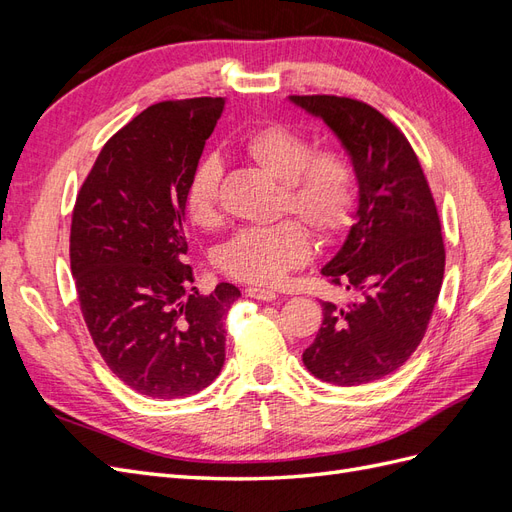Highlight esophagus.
<instances>
[{
    "label": "esophagus",
    "instance_id": "34e87169",
    "mask_svg": "<svg viewBox=\"0 0 512 512\" xmlns=\"http://www.w3.org/2000/svg\"><path fill=\"white\" fill-rule=\"evenodd\" d=\"M247 292V297H252V299H256V301H275L277 299V294L273 292V290H269V288H260V286H250L245 290Z\"/></svg>",
    "mask_w": 512,
    "mask_h": 512
}]
</instances>
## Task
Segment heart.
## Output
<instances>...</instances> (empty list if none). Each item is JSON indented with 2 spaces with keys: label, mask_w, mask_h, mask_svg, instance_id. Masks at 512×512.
Returning a JSON list of instances; mask_svg holds the SVG:
<instances>
[{
  "label": "heart",
  "mask_w": 512,
  "mask_h": 512,
  "mask_svg": "<svg viewBox=\"0 0 512 512\" xmlns=\"http://www.w3.org/2000/svg\"><path fill=\"white\" fill-rule=\"evenodd\" d=\"M243 149L260 168L284 183L282 207L297 213L318 235L333 237L350 226L356 209V177L337 151H314L309 138L286 123H265L247 134ZM222 160L200 158L185 190L194 224L220 220ZM312 256V237L297 220L241 228L218 252V267L235 280L273 286Z\"/></svg>",
  "instance_id": "1"
}]
</instances>
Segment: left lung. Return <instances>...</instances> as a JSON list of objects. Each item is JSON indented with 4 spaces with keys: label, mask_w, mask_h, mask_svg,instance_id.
I'll list each match as a JSON object with an SVG mask.
<instances>
[{
    "label": "left lung",
    "mask_w": 512,
    "mask_h": 512,
    "mask_svg": "<svg viewBox=\"0 0 512 512\" xmlns=\"http://www.w3.org/2000/svg\"><path fill=\"white\" fill-rule=\"evenodd\" d=\"M344 145L356 177L348 235L320 269L356 292L322 301V327L303 365L322 382L367 384L404 365L427 331L444 277L436 203L408 138L376 108L337 96H290Z\"/></svg>",
    "instance_id": "left-lung-1"
}]
</instances>
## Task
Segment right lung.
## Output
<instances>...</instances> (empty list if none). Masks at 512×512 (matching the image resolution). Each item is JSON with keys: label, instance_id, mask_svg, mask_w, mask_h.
Listing matches in <instances>:
<instances>
[{"label": "right lung", "instance_id": "obj_1", "mask_svg": "<svg viewBox=\"0 0 512 512\" xmlns=\"http://www.w3.org/2000/svg\"><path fill=\"white\" fill-rule=\"evenodd\" d=\"M224 98L160 102L108 141L76 196L70 269L91 339L147 397H188L218 378L224 320L241 292L192 286L185 190Z\"/></svg>", "mask_w": 512, "mask_h": 512}]
</instances>
